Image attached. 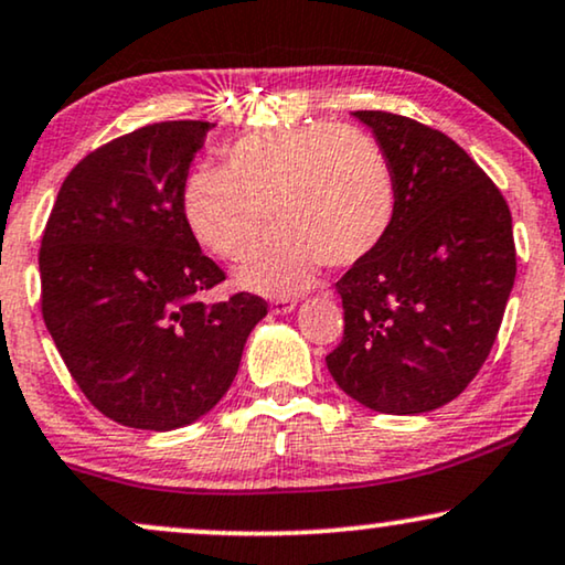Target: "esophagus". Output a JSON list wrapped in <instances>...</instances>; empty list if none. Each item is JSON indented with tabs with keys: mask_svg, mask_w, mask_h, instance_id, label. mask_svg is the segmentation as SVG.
<instances>
[{
	"mask_svg": "<svg viewBox=\"0 0 565 565\" xmlns=\"http://www.w3.org/2000/svg\"><path fill=\"white\" fill-rule=\"evenodd\" d=\"M297 307V299H291V297H276L274 302H270V312H276V315H287V312H291Z\"/></svg>",
	"mask_w": 565,
	"mask_h": 565,
	"instance_id": "34e87169",
	"label": "esophagus"
}]
</instances>
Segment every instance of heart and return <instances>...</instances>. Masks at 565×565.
<instances>
[{
  "mask_svg": "<svg viewBox=\"0 0 565 565\" xmlns=\"http://www.w3.org/2000/svg\"><path fill=\"white\" fill-rule=\"evenodd\" d=\"M183 214L201 245L239 260L270 224L278 230L237 268L260 295L310 287L322 263L351 268L385 243L397 216V175L385 147L335 120L255 131L183 185Z\"/></svg>",
  "mask_w": 565,
  "mask_h": 565,
  "instance_id": "heart-1",
  "label": "heart"
}]
</instances>
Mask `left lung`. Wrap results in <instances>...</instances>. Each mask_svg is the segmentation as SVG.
I'll list each match as a JSON object with an SVG mask.
<instances>
[{
	"instance_id": "8db88e82",
	"label": "left lung",
	"mask_w": 565,
	"mask_h": 565,
	"mask_svg": "<svg viewBox=\"0 0 565 565\" xmlns=\"http://www.w3.org/2000/svg\"><path fill=\"white\" fill-rule=\"evenodd\" d=\"M393 160L397 216L385 243L335 281L343 341L335 385L393 416L455 401L486 364L514 287L511 212L447 134L385 110H356Z\"/></svg>"
}]
</instances>
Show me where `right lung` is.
Segmentation results:
<instances>
[{
  "mask_svg": "<svg viewBox=\"0 0 565 565\" xmlns=\"http://www.w3.org/2000/svg\"><path fill=\"white\" fill-rule=\"evenodd\" d=\"M209 120H162L97 147L62 183L41 237V312L66 370L103 416L170 431L235 380L266 299L201 295L224 270L201 253L183 185Z\"/></svg>",
  "mask_w": 565,
  "mask_h": 565,
  "instance_id": "1",
  "label": "right lung"
}]
</instances>
